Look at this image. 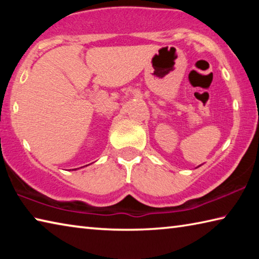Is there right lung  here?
Here are the masks:
<instances>
[{"mask_svg": "<svg viewBox=\"0 0 259 259\" xmlns=\"http://www.w3.org/2000/svg\"><path fill=\"white\" fill-rule=\"evenodd\" d=\"M73 170H76V169H73Z\"/></svg>", "mask_w": 259, "mask_h": 259, "instance_id": "1", "label": "right lung"}]
</instances>
